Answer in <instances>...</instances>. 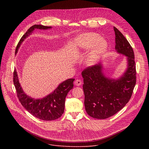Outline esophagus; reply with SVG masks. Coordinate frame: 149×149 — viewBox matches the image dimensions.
Wrapping results in <instances>:
<instances>
[{
  "label": "esophagus",
  "mask_w": 149,
  "mask_h": 149,
  "mask_svg": "<svg viewBox=\"0 0 149 149\" xmlns=\"http://www.w3.org/2000/svg\"><path fill=\"white\" fill-rule=\"evenodd\" d=\"M74 84L75 85V86H81V85L82 84V81L80 80V79H76L75 81Z\"/></svg>",
  "instance_id": "34e87169"
}]
</instances>
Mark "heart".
I'll use <instances>...</instances> for the list:
<instances>
[{"label": "heart", "mask_w": 149, "mask_h": 149, "mask_svg": "<svg viewBox=\"0 0 149 149\" xmlns=\"http://www.w3.org/2000/svg\"><path fill=\"white\" fill-rule=\"evenodd\" d=\"M74 49L76 52L88 50L85 63L91 67L97 63L107 49V43L95 33H86L78 35L74 40Z\"/></svg>", "instance_id": "heart-1"}]
</instances>
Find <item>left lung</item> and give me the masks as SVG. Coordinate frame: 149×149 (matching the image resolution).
<instances>
[{
  "label": "left lung",
  "instance_id": "left-lung-1",
  "mask_svg": "<svg viewBox=\"0 0 149 149\" xmlns=\"http://www.w3.org/2000/svg\"><path fill=\"white\" fill-rule=\"evenodd\" d=\"M115 49L126 56L127 68L117 78L106 76L99 63L82 73L84 105L87 114L97 119L107 118L121 110L130 100L136 82L134 54L130 44L116 27Z\"/></svg>",
  "mask_w": 149,
  "mask_h": 149
}]
</instances>
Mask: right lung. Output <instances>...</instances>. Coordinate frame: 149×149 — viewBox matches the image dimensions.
Wrapping results in <instances>:
<instances>
[{"label":"right lung","mask_w":149,"mask_h":149,"mask_svg":"<svg viewBox=\"0 0 149 149\" xmlns=\"http://www.w3.org/2000/svg\"><path fill=\"white\" fill-rule=\"evenodd\" d=\"M52 26L35 25L31 26L21 38L17 45L15 54L24 40L31 35L35 29L47 30ZM75 79L70 78L63 81L50 94L41 98H34L27 95L23 90L19 81L16 70L13 72V83L17 97L23 107L35 117L45 121L54 120L59 118L64 111L65 98L68 92L73 88Z\"/></svg>","instance_id":"obj_1"}]
</instances>
